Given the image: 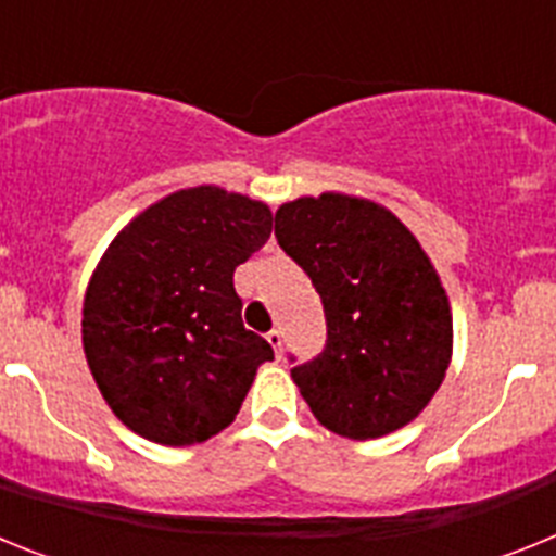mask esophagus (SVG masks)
<instances>
[{
    "label": "esophagus",
    "instance_id": "obj_1",
    "mask_svg": "<svg viewBox=\"0 0 556 556\" xmlns=\"http://www.w3.org/2000/svg\"><path fill=\"white\" fill-rule=\"evenodd\" d=\"M267 342H269V345H273L275 356H281V351H283V333L278 331V328L267 331Z\"/></svg>",
    "mask_w": 556,
    "mask_h": 556
}]
</instances>
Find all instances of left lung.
Returning <instances> with one entry per match:
<instances>
[{"label":"left lung","mask_w":556,"mask_h":556,"mask_svg":"<svg viewBox=\"0 0 556 556\" xmlns=\"http://www.w3.org/2000/svg\"><path fill=\"white\" fill-rule=\"evenodd\" d=\"M275 239L312 278L326 345L292 362L294 384L328 431L376 440L415 420L451 362L445 289L395 214L370 200L320 194L275 214Z\"/></svg>","instance_id":"1"}]
</instances>
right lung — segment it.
Returning <instances> with one entry per match:
<instances>
[{
  "label": "right lung",
  "instance_id": "obj_1",
  "mask_svg": "<svg viewBox=\"0 0 556 556\" xmlns=\"http://www.w3.org/2000/svg\"><path fill=\"white\" fill-rule=\"evenodd\" d=\"M273 233L258 200L217 186L175 191L102 255L83 303V348L127 429L161 445L219 434L273 358L242 323L233 273Z\"/></svg>",
  "mask_w": 556,
  "mask_h": 556
}]
</instances>
